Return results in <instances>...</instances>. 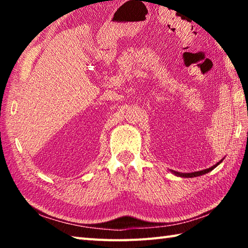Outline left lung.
I'll use <instances>...</instances> for the list:
<instances>
[{
    "instance_id": "obj_1",
    "label": "left lung",
    "mask_w": 248,
    "mask_h": 248,
    "mask_svg": "<svg viewBox=\"0 0 248 248\" xmlns=\"http://www.w3.org/2000/svg\"><path fill=\"white\" fill-rule=\"evenodd\" d=\"M221 162H222V161H220L219 163H217L216 165H213L212 167H210V169H208V170H200V171H194V173H178V171H174V173H175L176 175L180 176V177H197V176L207 174V173H209V171H211L213 169H216V167H217V165H219Z\"/></svg>"
}]
</instances>
